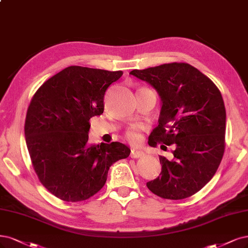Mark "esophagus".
Returning <instances> with one entry per match:
<instances>
[{
    "instance_id": "34e87169",
    "label": "esophagus",
    "mask_w": 248,
    "mask_h": 248,
    "mask_svg": "<svg viewBox=\"0 0 248 248\" xmlns=\"http://www.w3.org/2000/svg\"><path fill=\"white\" fill-rule=\"evenodd\" d=\"M131 158H140L142 156H144V153L139 149H131V153H130Z\"/></svg>"
}]
</instances>
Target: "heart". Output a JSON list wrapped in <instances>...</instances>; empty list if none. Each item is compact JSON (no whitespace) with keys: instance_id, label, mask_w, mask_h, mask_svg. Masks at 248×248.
<instances>
[{"instance_id":"heart-1","label":"heart","mask_w":248,"mask_h":248,"mask_svg":"<svg viewBox=\"0 0 248 248\" xmlns=\"http://www.w3.org/2000/svg\"><path fill=\"white\" fill-rule=\"evenodd\" d=\"M127 138L129 139V140L132 141V142L139 141L140 140V134H139L138 129H136V128H131L130 130H128Z\"/></svg>"}]
</instances>
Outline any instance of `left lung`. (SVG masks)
Masks as SVG:
<instances>
[{
	"instance_id": "1",
	"label": "left lung",
	"mask_w": 248,
	"mask_h": 248,
	"mask_svg": "<svg viewBox=\"0 0 248 248\" xmlns=\"http://www.w3.org/2000/svg\"><path fill=\"white\" fill-rule=\"evenodd\" d=\"M130 74L151 84L162 101L159 125L149 144H173L172 158L159 156L161 173L148 189L163 199L181 200L199 192L216 174L225 152L226 108L208 77L186 62L164 63Z\"/></svg>"
}]
</instances>
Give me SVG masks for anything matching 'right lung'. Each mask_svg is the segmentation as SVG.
<instances>
[{"label": "right lung", "instance_id": "obj_1", "mask_svg": "<svg viewBox=\"0 0 248 248\" xmlns=\"http://www.w3.org/2000/svg\"><path fill=\"white\" fill-rule=\"evenodd\" d=\"M122 75L72 65L33 94L25 141L39 181L55 197L66 202L89 199L105 186L110 165L130 155L121 142H88L89 120L104 113L106 91Z\"/></svg>", "mask_w": 248, "mask_h": 248}]
</instances>
